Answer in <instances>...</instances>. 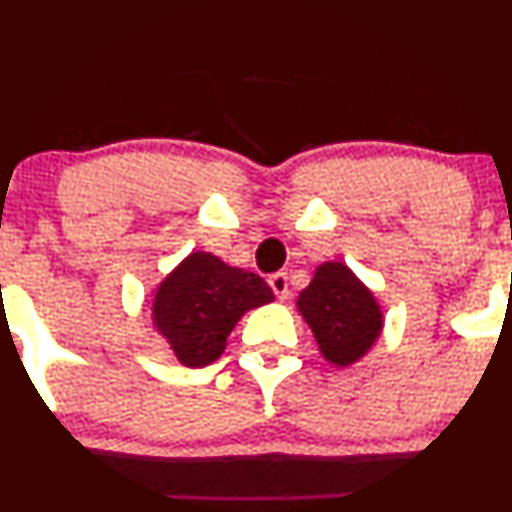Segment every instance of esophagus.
Listing matches in <instances>:
<instances>
[{"instance_id":"34e87169","label":"esophagus","mask_w":512,"mask_h":512,"mask_svg":"<svg viewBox=\"0 0 512 512\" xmlns=\"http://www.w3.org/2000/svg\"><path fill=\"white\" fill-rule=\"evenodd\" d=\"M270 287H272V292L277 294V299H287L289 297L287 272H275V275H270Z\"/></svg>"}]
</instances>
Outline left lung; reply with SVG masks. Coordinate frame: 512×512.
<instances>
[{"mask_svg":"<svg viewBox=\"0 0 512 512\" xmlns=\"http://www.w3.org/2000/svg\"><path fill=\"white\" fill-rule=\"evenodd\" d=\"M297 307L312 327L324 359L337 366L354 364L381 332V312L374 294L342 262H324Z\"/></svg>","mask_w":512,"mask_h":512,"instance_id":"1","label":"left lung"}]
</instances>
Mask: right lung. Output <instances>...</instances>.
<instances>
[{
  "label": "right lung",
  "instance_id": "add662e5",
  "mask_svg": "<svg viewBox=\"0 0 512 512\" xmlns=\"http://www.w3.org/2000/svg\"><path fill=\"white\" fill-rule=\"evenodd\" d=\"M267 302L272 289L260 275L193 252L158 287L153 319L185 366H205L223 354L237 319Z\"/></svg>",
  "mask_w": 512,
  "mask_h": 512
}]
</instances>
